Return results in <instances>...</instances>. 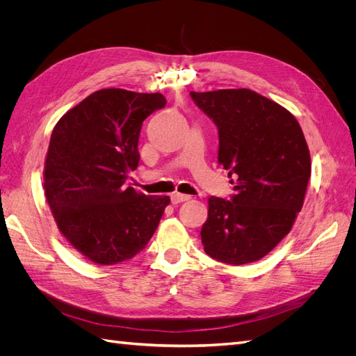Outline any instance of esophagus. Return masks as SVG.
Segmentation results:
<instances>
[{
    "mask_svg": "<svg viewBox=\"0 0 356 356\" xmlns=\"http://www.w3.org/2000/svg\"><path fill=\"white\" fill-rule=\"evenodd\" d=\"M190 199H191V196H188V195H181V193H174V195L170 196V200H172V203H174V204L182 203V202H187V200H190Z\"/></svg>",
    "mask_w": 356,
    "mask_h": 356,
    "instance_id": "esophagus-1",
    "label": "esophagus"
}]
</instances>
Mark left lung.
Segmentation results:
<instances>
[{
	"label": "left lung",
	"instance_id": "8db88e82",
	"mask_svg": "<svg viewBox=\"0 0 356 356\" xmlns=\"http://www.w3.org/2000/svg\"><path fill=\"white\" fill-rule=\"evenodd\" d=\"M190 95L217 124L218 163L234 177L230 200L208 199L204 252L233 266L260 260L303 208L312 170L303 131L282 105L250 89Z\"/></svg>",
	"mask_w": 356,
	"mask_h": 356
}]
</instances>
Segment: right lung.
Instances as JSON below:
<instances>
[{
    "label": "right lung",
    "mask_w": 356,
    "mask_h": 356,
    "mask_svg": "<svg viewBox=\"0 0 356 356\" xmlns=\"http://www.w3.org/2000/svg\"><path fill=\"white\" fill-rule=\"evenodd\" d=\"M165 105L161 93L101 89L53 129L44 195L63 238L92 263L111 266L143 251L170 202L126 184L139 163L143 122Z\"/></svg>",
    "instance_id": "add662e5"
}]
</instances>
